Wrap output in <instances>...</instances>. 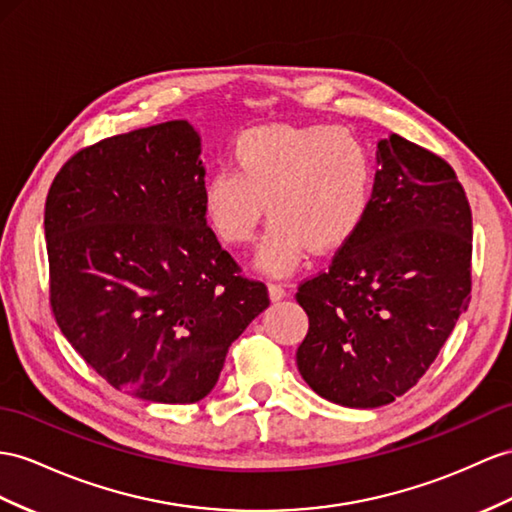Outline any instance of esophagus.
Listing matches in <instances>:
<instances>
[{
  "label": "esophagus",
  "instance_id": "34e87169",
  "mask_svg": "<svg viewBox=\"0 0 512 512\" xmlns=\"http://www.w3.org/2000/svg\"><path fill=\"white\" fill-rule=\"evenodd\" d=\"M268 294L272 298V303H279V300H283L287 296V290L281 283H268Z\"/></svg>",
  "mask_w": 512,
  "mask_h": 512
}]
</instances>
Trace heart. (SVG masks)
Returning a JSON list of instances; mask_svg holds the SVG:
<instances>
[{"label":"heart","instance_id":"obj_1","mask_svg":"<svg viewBox=\"0 0 512 512\" xmlns=\"http://www.w3.org/2000/svg\"><path fill=\"white\" fill-rule=\"evenodd\" d=\"M374 162L348 129L266 125L233 140L229 168L205 181L203 216L216 238L244 246L266 212L257 266L283 277L309 248L324 255L346 246L372 207Z\"/></svg>","mask_w":512,"mask_h":512}]
</instances>
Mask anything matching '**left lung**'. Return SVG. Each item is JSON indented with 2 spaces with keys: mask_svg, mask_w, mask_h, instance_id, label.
Returning a JSON list of instances; mask_svg holds the SVG:
<instances>
[{
  "mask_svg": "<svg viewBox=\"0 0 512 512\" xmlns=\"http://www.w3.org/2000/svg\"><path fill=\"white\" fill-rule=\"evenodd\" d=\"M376 164L363 227L296 294L309 316L298 372L350 409L409 391L471 292V209L452 166L398 134L378 142Z\"/></svg>",
  "mask_w": 512,
  "mask_h": 512,
  "instance_id": "left-lung-1",
  "label": "left lung"
}]
</instances>
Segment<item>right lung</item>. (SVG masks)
<instances>
[{"mask_svg": "<svg viewBox=\"0 0 512 512\" xmlns=\"http://www.w3.org/2000/svg\"><path fill=\"white\" fill-rule=\"evenodd\" d=\"M203 186L199 131L168 121L75 153L47 194L60 331L110 385L149 402L203 400L270 305L207 227Z\"/></svg>", "mask_w": 512, "mask_h": 512, "instance_id": "obj_1", "label": "right lung"}]
</instances>
